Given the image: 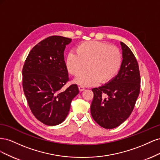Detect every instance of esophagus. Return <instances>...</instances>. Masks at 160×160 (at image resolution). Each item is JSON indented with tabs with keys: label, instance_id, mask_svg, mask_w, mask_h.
<instances>
[{
	"label": "esophagus",
	"instance_id": "1",
	"mask_svg": "<svg viewBox=\"0 0 160 160\" xmlns=\"http://www.w3.org/2000/svg\"><path fill=\"white\" fill-rule=\"evenodd\" d=\"M79 90L80 91H83L85 90V88H84L83 86H79Z\"/></svg>",
	"mask_w": 160,
	"mask_h": 160
}]
</instances>
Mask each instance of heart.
<instances>
[{
    "instance_id": "obj_1",
    "label": "heart",
    "mask_w": 160,
    "mask_h": 160,
    "mask_svg": "<svg viewBox=\"0 0 160 160\" xmlns=\"http://www.w3.org/2000/svg\"><path fill=\"white\" fill-rule=\"evenodd\" d=\"M76 52H69L65 60L67 70L74 76L88 69L76 79L77 83L83 86L95 85L100 81L105 84L112 81L121 68L122 55L118 47L108 43L90 41L81 42Z\"/></svg>"
}]
</instances>
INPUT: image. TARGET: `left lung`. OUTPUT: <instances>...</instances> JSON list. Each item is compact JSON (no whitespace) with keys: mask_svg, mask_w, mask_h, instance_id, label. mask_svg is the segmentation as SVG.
Listing matches in <instances>:
<instances>
[{"mask_svg":"<svg viewBox=\"0 0 160 160\" xmlns=\"http://www.w3.org/2000/svg\"><path fill=\"white\" fill-rule=\"evenodd\" d=\"M123 61L115 78L98 88L92 89L93 99L91 114L105 129L118 127L133 110L140 91V74L136 58L129 48L120 42Z\"/></svg>","mask_w":160,"mask_h":160,"instance_id":"8db88e82","label":"left lung"}]
</instances>
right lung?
I'll return each instance as SVG.
<instances>
[{"label":"right lung","mask_w":160,"mask_h":160,"mask_svg":"<svg viewBox=\"0 0 160 160\" xmlns=\"http://www.w3.org/2000/svg\"><path fill=\"white\" fill-rule=\"evenodd\" d=\"M71 38L51 36L34 47L22 68V88L34 116L49 126L65 119L71 103L79 93L77 84L62 88L69 81L64 51Z\"/></svg>","instance_id":"add662e5"}]
</instances>
